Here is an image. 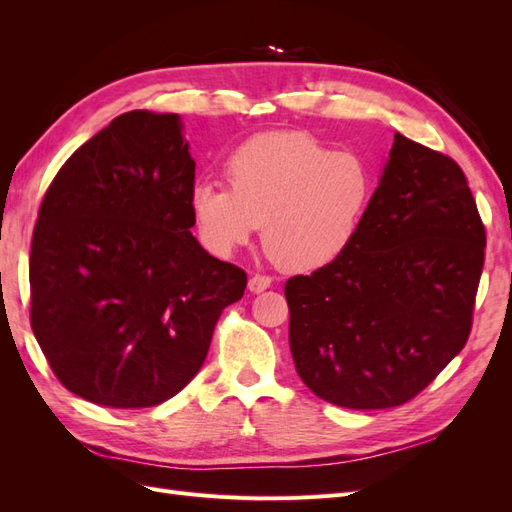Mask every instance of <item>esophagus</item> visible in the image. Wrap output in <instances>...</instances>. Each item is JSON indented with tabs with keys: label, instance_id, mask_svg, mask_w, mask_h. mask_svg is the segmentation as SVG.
Segmentation results:
<instances>
[{
	"label": "esophagus",
	"instance_id": "1",
	"mask_svg": "<svg viewBox=\"0 0 512 512\" xmlns=\"http://www.w3.org/2000/svg\"><path fill=\"white\" fill-rule=\"evenodd\" d=\"M271 284H273V280H271V277L269 275H260V273H256V275H252L250 277V284H247V286H250V290L252 292H265L267 288H271Z\"/></svg>",
	"mask_w": 512,
	"mask_h": 512
}]
</instances>
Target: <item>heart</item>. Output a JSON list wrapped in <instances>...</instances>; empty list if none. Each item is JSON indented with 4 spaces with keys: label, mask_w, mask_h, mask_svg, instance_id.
Masks as SVG:
<instances>
[{
    "label": "heart",
    "mask_w": 512,
    "mask_h": 512,
    "mask_svg": "<svg viewBox=\"0 0 512 512\" xmlns=\"http://www.w3.org/2000/svg\"><path fill=\"white\" fill-rule=\"evenodd\" d=\"M226 181L192 190V215L211 252L226 256L262 224L277 267L309 273L342 258L374 198V173L307 132L260 134L226 162Z\"/></svg>",
    "instance_id": "1"
}]
</instances>
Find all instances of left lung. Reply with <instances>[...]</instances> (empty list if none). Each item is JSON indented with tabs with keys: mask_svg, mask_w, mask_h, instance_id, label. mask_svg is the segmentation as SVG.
Segmentation results:
<instances>
[{
	"mask_svg": "<svg viewBox=\"0 0 512 512\" xmlns=\"http://www.w3.org/2000/svg\"><path fill=\"white\" fill-rule=\"evenodd\" d=\"M485 245L461 166L397 132L346 254L286 282L290 352L309 391L384 410L427 389L468 342Z\"/></svg>",
	"mask_w": 512,
	"mask_h": 512,
	"instance_id": "obj_1",
	"label": "left lung"
}]
</instances>
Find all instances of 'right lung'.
<instances>
[{
  "mask_svg": "<svg viewBox=\"0 0 512 512\" xmlns=\"http://www.w3.org/2000/svg\"><path fill=\"white\" fill-rule=\"evenodd\" d=\"M196 164L175 113H123L46 190L29 320L57 380L91 404L151 408L203 367L247 273L192 237Z\"/></svg>",
  "mask_w": 512,
  "mask_h": 512,
  "instance_id": "1",
  "label": "right lung"
}]
</instances>
